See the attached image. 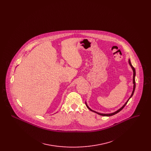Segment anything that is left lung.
I'll return each instance as SVG.
<instances>
[{"label": "left lung", "mask_w": 151, "mask_h": 151, "mask_svg": "<svg viewBox=\"0 0 151 151\" xmlns=\"http://www.w3.org/2000/svg\"><path fill=\"white\" fill-rule=\"evenodd\" d=\"M129 64L131 65V68H132V70H133V72H134V75H133V84H134V89H133V91H132V94H131V96H130V97L129 98V99L127 100V101L125 103V104L122 106V108H121V109H119V110H118L116 111H115L114 113H110V114H101V113H98V112H96V111H93V110H91L90 108H89L88 106V105H86V107L88 108L90 110H91V111H92L93 112H94V113H96L97 114H99V115H102V116H112V115H115V114H116V113H119L120 111H121L122 109L124 108V107L126 105V104H127V102H128V101H129V99L133 96V94H134V91H135V86H136V85H135V75H136V72H135V68L132 65H131V62H130V60H129Z\"/></svg>", "instance_id": "obj_1"}]
</instances>
